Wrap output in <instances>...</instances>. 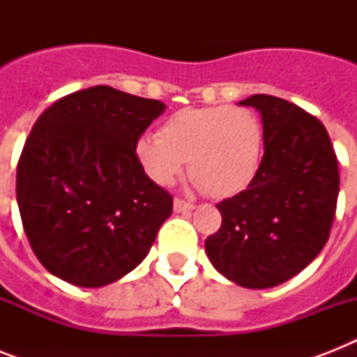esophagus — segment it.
<instances>
[{"mask_svg": "<svg viewBox=\"0 0 357 357\" xmlns=\"http://www.w3.org/2000/svg\"><path fill=\"white\" fill-rule=\"evenodd\" d=\"M195 204H189V202H183V200H179V198H176L174 200V211L176 213H189L195 209Z\"/></svg>", "mask_w": 357, "mask_h": 357, "instance_id": "34e87169", "label": "esophagus"}]
</instances>
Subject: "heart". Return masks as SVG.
Listing matches in <instances>:
<instances>
[{"label": "heart", "instance_id": "obj_1", "mask_svg": "<svg viewBox=\"0 0 357 357\" xmlns=\"http://www.w3.org/2000/svg\"><path fill=\"white\" fill-rule=\"evenodd\" d=\"M263 128L246 107L181 109L162 122L159 135H142L135 155L153 183L168 187L183 172L213 198L248 189L263 161Z\"/></svg>", "mask_w": 357, "mask_h": 357}]
</instances>
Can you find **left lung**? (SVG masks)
Here are the masks:
<instances>
[{
  "instance_id": "8db88e82",
  "label": "left lung",
  "mask_w": 357,
  "mask_h": 357,
  "mask_svg": "<svg viewBox=\"0 0 357 357\" xmlns=\"http://www.w3.org/2000/svg\"><path fill=\"white\" fill-rule=\"evenodd\" d=\"M265 153L243 192L217 204L222 226L206 241L213 266L229 282L268 289L304 271L324 248L339 195L337 157L326 128L282 98L254 94Z\"/></svg>"
}]
</instances>
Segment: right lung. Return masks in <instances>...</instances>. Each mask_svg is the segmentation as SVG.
Returning <instances> with one entry per match:
<instances>
[{"mask_svg":"<svg viewBox=\"0 0 357 357\" xmlns=\"http://www.w3.org/2000/svg\"><path fill=\"white\" fill-rule=\"evenodd\" d=\"M167 105L98 85L38 116L16 172V200L35 255L77 287H103L140 265L172 196L144 174L135 144Z\"/></svg>","mask_w":357,"mask_h":357,"instance_id":"add662e5","label":"right lung"}]
</instances>
